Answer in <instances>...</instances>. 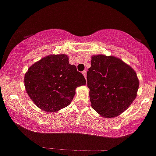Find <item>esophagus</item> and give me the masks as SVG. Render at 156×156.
Instances as JSON below:
<instances>
[{
  "label": "esophagus",
  "instance_id": "obj_1",
  "mask_svg": "<svg viewBox=\"0 0 156 156\" xmlns=\"http://www.w3.org/2000/svg\"><path fill=\"white\" fill-rule=\"evenodd\" d=\"M86 73H87V71H86V70H83V76H84V77L86 79Z\"/></svg>",
  "mask_w": 156,
  "mask_h": 156
}]
</instances>
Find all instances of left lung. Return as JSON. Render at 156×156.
I'll return each instance as SVG.
<instances>
[{
  "mask_svg": "<svg viewBox=\"0 0 156 156\" xmlns=\"http://www.w3.org/2000/svg\"><path fill=\"white\" fill-rule=\"evenodd\" d=\"M87 72L91 106L103 118H115L127 110L137 95L135 70L120 58L92 55Z\"/></svg>",
  "mask_w": 156,
  "mask_h": 156,
  "instance_id": "left-lung-1",
  "label": "left lung"
}]
</instances>
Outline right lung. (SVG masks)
<instances>
[{"label": "right lung", "mask_w": 156, "mask_h": 156, "mask_svg": "<svg viewBox=\"0 0 156 156\" xmlns=\"http://www.w3.org/2000/svg\"><path fill=\"white\" fill-rule=\"evenodd\" d=\"M86 80L67 55H50L29 67L24 76L26 93L44 112H57L73 100L78 86Z\"/></svg>", "instance_id": "1"}]
</instances>
